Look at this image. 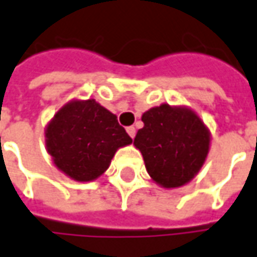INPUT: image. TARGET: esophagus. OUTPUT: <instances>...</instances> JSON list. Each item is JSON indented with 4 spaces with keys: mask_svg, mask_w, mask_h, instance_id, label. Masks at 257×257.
<instances>
[{
    "mask_svg": "<svg viewBox=\"0 0 257 257\" xmlns=\"http://www.w3.org/2000/svg\"><path fill=\"white\" fill-rule=\"evenodd\" d=\"M126 132H128V135L131 136L132 139L135 138V135H136V129L134 128V126H128V128H126Z\"/></svg>",
    "mask_w": 257,
    "mask_h": 257,
    "instance_id": "obj_1",
    "label": "esophagus"
}]
</instances>
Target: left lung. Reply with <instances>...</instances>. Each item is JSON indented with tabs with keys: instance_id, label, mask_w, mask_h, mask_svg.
<instances>
[{
	"instance_id": "8db88e82",
	"label": "left lung",
	"mask_w": 257,
	"mask_h": 257,
	"mask_svg": "<svg viewBox=\"0 0 257 257\" xmlns=\"http://www.w3.org/2000/svg\"><path fill=\"white\" fill-rule=\"evenodd\" d=\"M145 126L134 145L159 186L176 188L194 177L209 151V132L198 115L184 106L162 104L142 115Z\"/></svg>"
}]
</instances>
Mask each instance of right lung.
<instances>
[{"instance_id": "right-lung-1", "label": "right lung", "mask_w": 257, "mask_h": 257, "mask_svg": "<svg viewBox=\"0 0 257 257\" xmlns=\"http://www.w3.org/2000/svg\"><path fill=\"white\" fill-rule=\"evenodd\" d=\"M45 135L57 169L76 181L99 177L115 152L132 143L116 116L95 99L66 104L49 122Z\"/></svg>"}]
</instances>
